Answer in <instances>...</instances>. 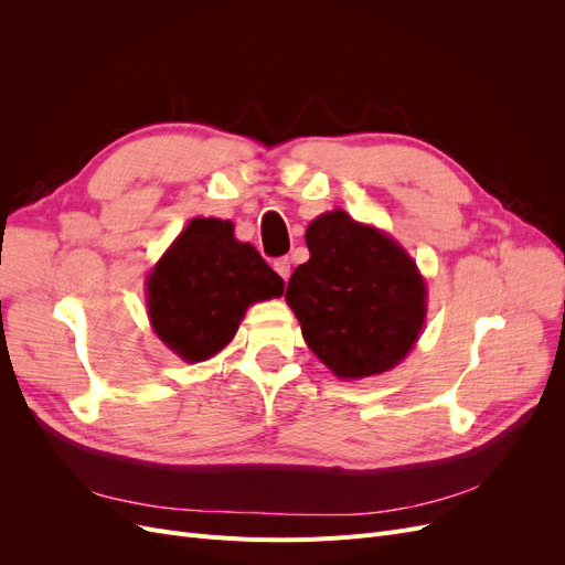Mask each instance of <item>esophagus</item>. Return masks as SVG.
Wrapping results in <instances>:
<instances>
[{"instance_id":"obj_1","label":"esophagus","mask_w":565,"mask_h":565,"mask_svg":"<svg viewBox=\"0 0 565 565\" xmlns=\"http://www.w3.org/2000/svg\"><path fill=\"white\" fill-rule=\"evenodd\" d=\"M289 264H292V262H289L287 256H280V259L273 262V268H276V273H278V276H280L282 280L289 278Z\"/></svg>"}]
</instances>
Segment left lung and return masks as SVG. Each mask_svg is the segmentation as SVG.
<instances>
[{"mask_svg":"<svg viewBox=\"0 0 565 565\" xmlns=\"http://www.w3.org/2000/svg\"><path fill=\"white\" fill-rule=\"evenodd\" d=\"M306 245L311 259L297 266L285 292L306 344L339 380L396 367L426 318V287L413 256L344 210L313 218Z\"/></svg>","mask_w":565,"mask_h":565,"instance_id":"left-lung-1","label":"left lung"}]
</instances>
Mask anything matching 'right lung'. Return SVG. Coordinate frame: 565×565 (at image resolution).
I'll return each mask as SVG.
<instances>
[{
    "label": "right lung",
    "mask_w": 565,
    "mask_h": 565,
    "mask_svg": "<svg viewBox=\"0 0 565 565\" xmlns=\"http://www.w3.org/2000/svg\"><path fill=\"white\" fill-rule=\"evenodd\" d=\"M282 278L231 221L193 218L148 276L156 334L185 363L207 361L235 337L249 303L280 297Z\"/></svg>",
    "instance_id": "add662e5"
}]
</instances>
